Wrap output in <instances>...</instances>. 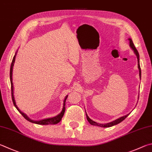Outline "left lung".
I'll use <instances>...</instances> for the list:
<instances>
[{"label": "left lung", "instance_id": "8db88e82", "mask_svg": "<svg viewBox=\"0 0 152 152\" xmlns=\"http://www.w3.org/2000/svg\"><path fill=\"white\" fill-rule=\"evenodd\" d=\"M128 40H129V46H130L131 48L133 50L134 53L136 54V56H137V66H138V69H139V72H140V79H141V68H140V56H139V53L138 52H137V49L135 47V46L133 43V41L131 39V38H128ZM139 98V97H138ZM128 114H127L126 115H124V116L122 117H120V118H118L117 120H115L114 121H113V122H111L110 123H107V124H99L94 122V121H93L90 119V118L88 117V115H87L86 112V118L89 123L91 124V125H93V126H100L102 127V128H109V127H112L113 126H115L116 125V124H120V122H122L123 120H124L126 119V118L128 116Z\"/></svg>", "mask_w": 152, "mask_h": 152}]
</instances>
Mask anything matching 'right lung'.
Wrapping results in <instances>:
<instances>
[{
	"label": "right lung",
	"instance_id": "add662e5",
	"mask_svg": "<svg viewBox=\"0 0 152 152\" xmlns=\"http://www.w3.org/2000/svg\"><path fill=\"white\" fill-rule=\"evenodd\" d=\"M16 53L17 52L15 53V55L13 57L12 61V63H11V66H10V84H11V93H12V100L13 102V104L15 105V106L16 107V108L17 109L18 111L20 113L22 114V115L25 118L26 120H27L28 121H29L30 122L34 123V124H40V125H48V124H56L58 122H60V120H62V118L63 117V115L64 114L65 112V106H66V100L68 98V95L66 96L64 100V103H63V108L62 110L61 111V112L58 115H56L53 118H46V119H44V120H38V121H36V120H31L30 118H28L27 116V115L24 114L23 112H21L19 108L18 107V106H16V102L15 100V97H14V87H13V83H12V69H13V66L14 64H15V57Z\"/></svg>",
	"mask_w": 152,
	"mask_h": 152
}]
</instances>
